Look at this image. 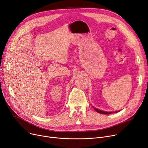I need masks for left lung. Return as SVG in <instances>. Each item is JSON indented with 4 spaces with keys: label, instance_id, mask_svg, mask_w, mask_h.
<instances>
[{
    "label": "left lung",
    "instance_id": "8db88e82",
    "mask_svg": "<svg viewBox=\"0 0 148 148\" xmlns=\"http://www.w3.org/2000/svg\"><path fill=\"white\" fill-rule=\"evenodd\" d=\"M93 108L95 110V111L96 112H97L100 114H111L112 113H114V112H120L121 110H119V111H113V112H108V111H102V110H99V109L96 108H94L93 106H92Z\"/></svg>",
    "mask_w": 148,
    "mask_h": 148
}]
</instances>
